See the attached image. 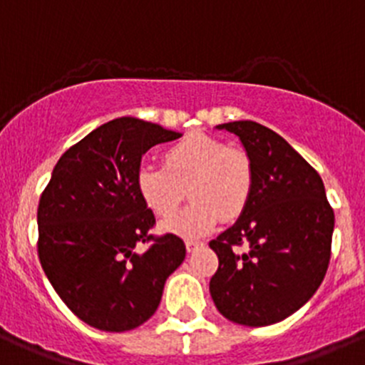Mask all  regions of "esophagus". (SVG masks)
Masks as SVG:
<instances>
[{"mask_svg": "<svg viewBox=\"0 0 365 365\" xmlns=\"http://www.w3.org/2000/svg\"><path fill=\"white\" fill-rule=\"evenodd\" d=\"M202 241H194V240H187L185 241V247H187V250L189 252H192V250H196V248L198 247H202Z\"/></svg>", "mask_w": 365, "mask_h": 365, "instance_id": "obj_1", "label": "esophagus"}]
</instances>
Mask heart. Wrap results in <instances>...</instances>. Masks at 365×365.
Wrapping results in <instances>:
<instances>
[{
	"label": "heart",
	"instance_id": "b5f03b06",
	"mask_svg": "<svg viewBox=\"0 0 365 365\" xmlns=\"http://www.w3.org/2000/svg\"><path fill=\"white\" fill-rule=\"evenodd\" d=\"M162 165H142L135 175L142 203L158 217L175 214L189 192V207L162 223L163 232L200 237L247 209L254 189V165L245 149L194 131L163 151Z\"/></svg>",
	"mask_w": 365,
	"mask_h": 365
}]
</instances>
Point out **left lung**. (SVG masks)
<instances>
[{"instance_id": "obj_1", "label": "left lung", "mask_w": 365, "mask_h": 365, "mask_svg": "<svg viewBox=\"0 0 365 365\" xmlns=\"http://www.w3.org/2000/svg\"><path fill=\"white\" fill-rule=\"evenodd\" d=\"M217 128L243 142L254 189L236 225L209 243L220 259L210 295L229 321L270 326L297 312L321 286L335 214L319 173L282 136L252 120ZM241 246L247 247L245 255L237 250Z\"/></svg>"}]
</instances>
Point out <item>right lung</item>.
<instances>
[{"instance_id": "obj_1", "label": "right lung", "mask_w": 365, "mask_h": 365, "mask_svg": "<svg viewBox=\"0 0 365 365\" xmlns=\"http://www.w3.org/2000/svg\"><path fill=\"white\" fill-rule=\"evenodd\" d=\"M176 138L180 133L133 117L106 122L64 151L41 194V267L64 304L102 331L144 324L185 259L178 236L151 234L155 214L135 187L142 155ZM140 242L150 245L142 255Z\"/></svg>"}]
</instances>
